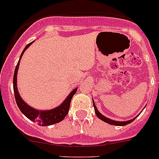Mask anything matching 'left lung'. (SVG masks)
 <instances>
[{"label":"left lung","instance_id":"8db88e82","mask_svg":"<svg viewBox=\"0 0 159 159\" xmlns=\"http://www.w3.org/2000/svg\"><path fill=\"white\" fill-rule=\"evenodd\" d=\"M93 106H94V109H95V113L97 115V116L98 117L99 119H101L102 120H103L104 122H106L107 124L109 125H117V126H123V125H128V124L131 123V122H133L134 120V119L137 117L136 116L135 118L132 119V120H127V121H116V120H111V119L107 118L106 116H104L103 115L100 113L98 110L97 109V106H95V102L93 101Z\"/></svg>","mask_w":159,"mask_h":159}]
</instances>
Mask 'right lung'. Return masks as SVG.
Listing matches in <instances>:
<instances>
[{
    "mask_svg": "<svg viewBox=\"0 0 159 159\" xmlns=\"http://www.w3.org/2000/svg\"><path fill=\"white\" fill-rule=\"evenodd\" d=\"M33 43V42H32ZM32 43H30L29 44L26 45V47L24 48L23 52L21 53L20 60H19L18 63L16 65V69H15V73H14L13 77V88H14V93H15V98H16V104L18 106L19 109L20 111L27 117L30 119V120L33 122H37L39 125L40 126H48L53 125V124L59 123L60 121H62L65 118V116H67L69 111L70 103H71V100L74 94L77 92V88H75L72 92L70 93L67 97L65 99V101L62 102V104L59 106H57L56 108L49 110V111H38L35 109L32 108L31 106H28L25 102H24L23 100L21 99L20 96L19 94L18 89H17V72H18V67L20 65V61L24 54V52L28 48V47Z\"/></svg>",
    "mask_w": 159,
    "mask_h": 159,
    "instance_id": "add662e5",
    "label": "right lung"
}]
</instances>
